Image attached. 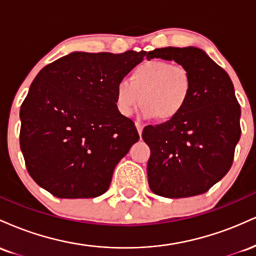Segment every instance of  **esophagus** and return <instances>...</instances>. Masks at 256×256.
<instances>
[{
  "instance_id": "1",
  "label": "esophagus",
  "mask_w": 256,
  "mask_h": 256,
  "mask_svg": "<svg viewBox=\"0 0 256 256\" xmlns=\"http://www.w3.org/2000/svg\"><path fill=\"white\" fill-rule=\"evenodd\" d=\"M136 128L138 131V134H140V137L142 138V132H143V125L140 124V122H136Z\"/></svg>"
}]
</instances>
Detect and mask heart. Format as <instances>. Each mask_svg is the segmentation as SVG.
Returning <instances> with one entry per match:
<instances>
[{"mask_svg":"<svg viewBox=\"0 0 256 256\" xmlns=\"http://www.w3.org/2000/svg\"><path fill=\"white\" fill-rule=\"evenodd\" d=\"M192 91V73L183 64L150 60L132 71L128 83L119 82L114 89V104L122 116H131L138 106L146 118L172 122L182 114Z\"/></svg>","mask_w":256,"mask_h":256,"instance_id":"heart-1","label":"heart"}]
</instances>
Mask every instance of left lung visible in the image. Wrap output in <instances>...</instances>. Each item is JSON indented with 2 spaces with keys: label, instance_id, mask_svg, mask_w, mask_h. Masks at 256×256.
<instances>
[{
  "label": "left lung",
  "instance_id": "left-lung-1",
  "mask_svg": "<svg viewBox=\"0 0 256 256\" xmlns=\"http://www.w3.org/2000/svg\"><path fill=\"white\" fill-rule=\"evenodd\" d=\"M154 58L186 67L192 91L180 116L143 130V140L150 148L149 188L168 198L201 195L224 177L234 161L240 137V107L234 84L196 46H167L146 54L148 60Z\"/></svg>",
  "mask_w": 256,
  "mask_h": 256
}]
</instances>
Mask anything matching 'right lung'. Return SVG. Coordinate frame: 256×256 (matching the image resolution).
I'll list each match as a JSON object with an SVG mask.
<instances>
[{"label": "right lung", "mask_w": 256, "mask_h": 256, "mask_svg": "<svg viewBox=\"0 0 256 256\" xmlns=\"http://www.w3.org/2000/svg\"><path fill=\"white\" fill-rule=\"evenodd\" d=\"M146 52H73L46 64L20 108V149L36 183L60 198H98L140 134L114 104Z\"/></svg>", "instance_id": "add662e5"}]
</instances>
